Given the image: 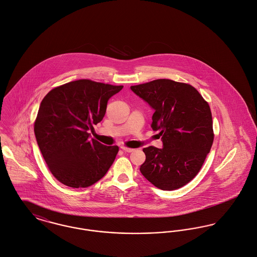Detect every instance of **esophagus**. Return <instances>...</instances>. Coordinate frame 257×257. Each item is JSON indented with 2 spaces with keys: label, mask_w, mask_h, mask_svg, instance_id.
Instances as JSON below:
<instances>
[{
  "label": "esophagus",
  "mask_w": 257,
  "mask_h": 257,
  "mask_svg": "<svg viewBox=\"0 0 257 257\" xmlns=\"http://www.w3.org/2000/svg\"><path fill=\"white\" fill-rule=\"evenodd\" d=\"M121 149L124 151V152H127V153H131L134 151V149H131V148H128V147H125V146H122Z\"/></svg>",
  "instance_id": "obj_1"
}]
</instances>
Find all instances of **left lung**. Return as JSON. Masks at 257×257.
<instances>
[{
    "mask_svg": "<svg viewBox=\"0 0 257 257\" xmlns=\"http://www.w3.org/2000/svg\"><path fill=\"white\" fill-rule=\"evenodd\" d=\"M155 112L152 128L160 131L163 149L144 148L143 175L162 190H175L199 172L214 141L212 113L194 86L168 79L131 86Z\"/></svg>",
    "mask_w": 257,
    "mask_h": 257,
    "instance_id": "8db88e82",
    "label": "left lung"
}]
</instances>
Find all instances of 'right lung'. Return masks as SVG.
I'll use <instances>...</instances> for the list:
<instances>
[{
	"mask_svg": "<svg viewBox=\"0 0 257 257\" xmlns=\"http://www.w3.org/2000/svg\"><path fill=\"white\" fill-rule=\"evenodd\" d=\"M122 87L84 79L56 86L42 99L34 134L49 171L61 183L88 187L113 164L118 146L89 139L87 131L102 120L107 101Z\"/></svg>",
	"mask_w": 257,
	"mask_h": 257,
	"instance_id": "1",
	"label": "right lung"
}]
</instances>
